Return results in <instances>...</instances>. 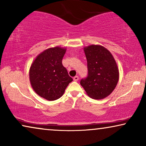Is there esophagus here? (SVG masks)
Here are the masks:
<instances>
[{
    "mask_svg": "<svg viewBox=\"0 0 146 146\" xmlns=\"http://www.w3.org/2000/svg\"><path fill=\"white\" fill-rule=\"evenodd\" d=\"M78 79H79V77H78V76H75V77H74V81H76H76H78Z\"/></svg>",
    "mask_w": 146,
    "mask_h": 146,
    "instance_id": "34e87169",
    "label": "esophagus"
}]
</instances>
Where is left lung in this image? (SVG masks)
Here are the masks:
<instances>
[{"label":"left lung","mask_w":146,"mask_h":146,"mask_svg":"<svg viewBox=\"0 0 146 146\" xmlns=\"http://www.w3.org/2000/svg\"><path fill=\"white\" fill-rule=\"evenodd\" d=\"M87 59L88 76L80 84L88 96L103 99L110 94L119 80V70L110 52L102 46L90 45L84 48Z\"/></svg>","instance_id":"left-lung-1"}]
</instances>
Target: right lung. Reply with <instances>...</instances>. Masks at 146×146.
Listing matches in <instances>:
<instances>
[{
	"mask_svg": "<svg viewBox=\"0 0 146 146\" xmlns=\"http://www.w3.org/2000/svg\"><path fill=\"white\" fill-rule=\"evenodd\" d=\"M66 51V49L59 46L45 50L37 56L30 68L32 87L38 95L47 100L60 98L73 80L62 63Z\"/></svg>",
	"mask_w": 146,
	"mask_h": 146,
	"instance_id": "add662e5",
	"label": "right lung"
}]
</instances>
